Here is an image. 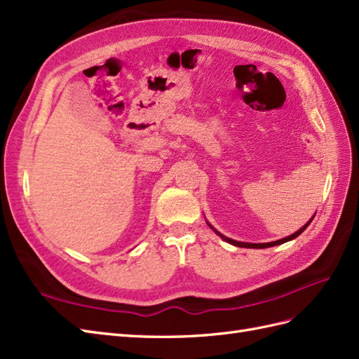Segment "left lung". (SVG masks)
<instances>
[{
  "mask_svg": "<svg viewBox=\"0 0 359 359\" xmlns=\"http://www.w3.org/2000/svg\"><path fill=\"white\" fill-rule=\"evenodd\" d=\"M316 216V215H314ZM314 216L309 219L306 224L300 228V229H297L294 234H292V236H288V237H285V238H280V240H276V241H269V243H245V241H237V240H232V238H229V237H225L224 234H220V232L217 231V229H215L212 228L208 222H207V225L216 232V234L222 238V240H225L226 243H229V245H232V246H238V248H250V249H264V248H272V246H278V245H283V243H287V241H290V240H294L296 237H299L300 234H302V232L306 229V226L311 224V220L314 219Z\"/></svg>",
  "mask_w": 359,
  "mask_h": 359,
  "instance_id": "obj_1",
  "label": "left lung"
}]
</instances>
